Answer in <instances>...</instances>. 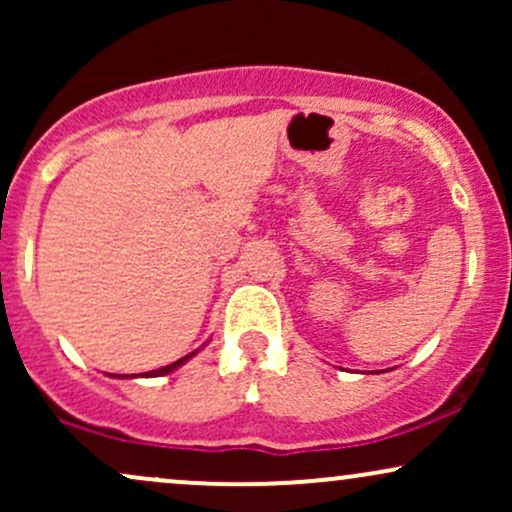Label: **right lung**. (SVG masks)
<instances>
[{
	"label": "right lung",
	"instance_id": "add662e5",
	"mask_svg": "<svg viewBox=\"0 0 512 512\" xmlns=\"http://www.w3.org/2000/svg\"><path fill=\"white\" fill-rule=\"evenodd\" d=\"M197 351H199V349H197ZM197 351H192V354L182 356V358H180V361L170 363V366H163V368H158V370H151V373H144V375H146V378H156V375H168V373H173V370H175V368H180V366H182V363H185V361H190V358H192V356H195V354H197Z\"/></svg>",
	"mask_w": 512,
	"mask_h": 512
}]
</instances>
